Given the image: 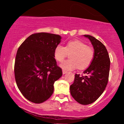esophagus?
Masks as SVG:
<instances>
[{
    "mask_svg": "<svg viewBox=\"0 0 124 124\" xmlns=\"http://www.w3.org/2000/svg\"><path fill=\"white\" fill-rule=\"evenodd\" d=\"M67 72H67L66 70H63H63H62V73H63V74H65V73H66Z\"/></svg>",
    "mask_w": 124,
    "mask_h": 124,
    "instance_id": "obj_1",
    "label": "esophagus"
}]
</instances>
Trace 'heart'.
Segmentation results:
<instances>
[{
    "instance_id": "1",
    "label": "heart",
    "mask_w": 124,
    "mask_h": 124,
    "mask_svg": "<svg viewBox=\"0 0 124 124\" xmlns=\"http://www.w3.org/2000/svg\"><path fill=\"white\" fill-rule=\"evenodd\" d=\"M68 53H71V59L64 61L61 64V68L66 70H73L78 67L80 69H86L92 63L94 56L93 49L79 39L68 41L65 47L61 45H56L54 52V58L61 62Z\"/></svg>"
}]
</instances>
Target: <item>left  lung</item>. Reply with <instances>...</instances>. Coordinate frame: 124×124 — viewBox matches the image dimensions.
<instances>
[{
	"label": "left lung",
	"instance_id": "1",
	"mask_svg": "<svg viewBox=\"0 0 124 124\" xmlns=\"http://www.w3.org/2000/svg\"><path fill=\"white\" fill-rule=\"evenodd\" d=\"M84 36L92 42L94 56L89 68L83 72L86 76L75 75L70 91L77 102L87 105L94 102L106 89L108 81L110 59L106 46L102 42L91 35Z\"/></svg>",
	"mask_w": 124,
	"mask_h": 124
}]
</instances>
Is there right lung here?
<instances>
[{
  "label": "right lung",
  "instance_id": "add662e5",
  "mask_svg": "<svg viewBox=\"0 0 124 124\" xmlns=\"http://www.w3.org/2000/svg\"><path fill=\"white\" fill-rule=\"evenodd\" d=\"M61 37L47 32L30 35L18 48L15 63L17 86L30 101L39 104L54 93V84L62 76L54 52Z\"/></svg>",
  "mask_w": 124,
  "mask_h": 124
}]
</instances>
